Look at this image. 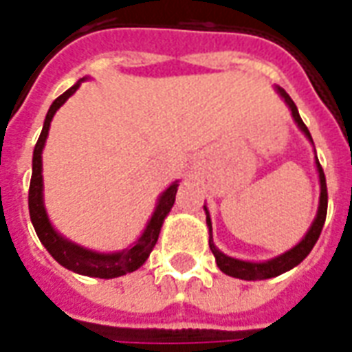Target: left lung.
<instances>
[{
	"label": "left lung",
	"instance_id": "left-lung-1",
	"mask_svg": "<svg viewBox=\"0 0 352 352\" xmlns=\"http://www.w3.org/2000/svg\"><path fill=\"white\" fill-rule=\"evenodd\" d=\"M279 94L283 96V100L287 101V105L292 111V116H294L296 124L300 126V130L311 139V133L307 130V126L303 124L302 116L298 113V107L296 103L292 101V98L288 96L283 88H277ZM313 141V139H311ZM317 169H318V177H320V206H318V213L317 219L313 222V226L309 228V232L305 234L300 243L296 245L294 249H290L285 254H280L277 258L270 260V262H262V264H254V262H243V260H236L230 258L226 254H222L217 247L213 245V239H209V247L214 254V260H217V265L221 267V272H224L230 277H237V279H245V280H258V279H270V277H277L280 273L288 272L292 270L294 265H298L302 262L307 254L311 252V249L315 247L317 243L318 236L322 232V226H324L326 221V211H328V190H326V177L324 171H322V166L318 164L317 160ZM207 213V209H206ZM207 226L211 230V219H209V213H207Z\"/></svg>",
	"mask_w": 352,
	"mask_h": 352
}]
</instances>
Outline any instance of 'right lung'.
<instances>
[{"mask_svg":"<svg viewBox=\"0 0 352 352\" xmlns=\"http://www.w3.org/2000/svg\"><path fill=\"white\" fill-rule=\"evenodd\" d=\"M80 87V80L77 85H73L69 90H65L62 96H58L56 100L52 101L45 124H43L41 135L37 139L34 148V169H32V181H30V194H28V206H30V219L34 224L35 234L41 239L45 249L50 252V256L56 260L58 264H62L67 270H72L80 275H88V277H100V279H113V277H120L126 273L135 272L138 267L145 264L148 254L153 252L154 245L158 241L160 236L162 222L166 219V214L171 211V207L175 204V194L179 184L173 183L168 190L160 196V201L156 206L153 219L146 224L143 236L139 237V241L131 249L122 252H115V254H98V252L80 249L79 245L69 243L67 239L60 237L50 226L45 207H43V175H41V153L47 135H49V126L52 116L56 113L60 105L64 103L75 90Z\"/></svg>","mask_w":352,"mask_h":352,"instance_id":"obj_1","label":"right lung"}]
</instances>
